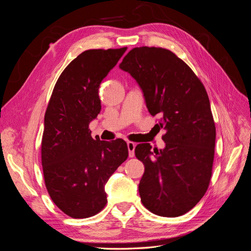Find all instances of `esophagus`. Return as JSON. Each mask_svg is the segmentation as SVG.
Wrapping results in <instances>:
<instances>
[{
	"label": "esophagus",
	"mask_w": 251,
	"mask_h": 251,
	"mask_svg": "<svg viewBox=\"0 0 251 251\" xmlns=\"http://www.w3.org/2000/svg\"><path fill=\"white\" fill-rule=\"evenodd\" d=\"M126 146H127V150H128V156H130L131 158L134 157L135 155V148H136V143L132 142V141H127L126 142Z\"/></svg>",
	"instance_id": "obj_1"
}]
</instances>
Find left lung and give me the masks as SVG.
I'll use <instances>...</instances> for the list:
<instances>
[{
  "label": "left lung",
  "instance_id": "left-lung-1",
  "mask_svg": "<svg viewBox=\"0 0 251 251\" xmlns=\"http://www.w3.org/2000/svg\"><path fill=\"white\" fill-rule=\"evenodd\" d=\"M119 68L140 87L151 115L160 117L164 149L138 144L135 156L144 164L139 182L142 204L161 217L186 214L206 193L215 155L216 126L200 79L170 50L132 49Z\"/></svg>",
  "mask_w": 251,
  "mask_h": 251
}]
</instances>
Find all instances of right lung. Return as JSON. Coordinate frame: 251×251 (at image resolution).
<instances>
[{"label":"right lung","mask_w":251,"mask_h":251,"mask_svg":"<svg viewBox=\"0 0 251 251\" xmlns=\"http://www.w3.org/2000/svg\"><path fill=\"white\" fill-rule=\"evenodd\" d=\"M126 47L87 50L60 74L45 114L42 165L52 201L66 215L89 218L107 203L104 185L128 156L126 142L93 139L101 104L98 89Z\"/></svg>","instance_id":"1"}]
</instances>
